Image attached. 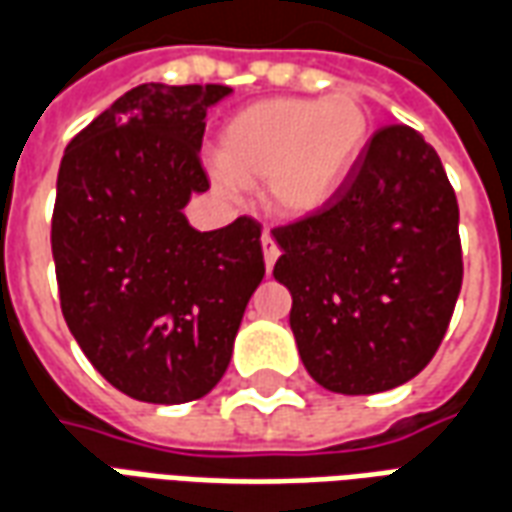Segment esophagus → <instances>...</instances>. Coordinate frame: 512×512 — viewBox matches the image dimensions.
Listing matches in <instances>:
<instances>
[{"label":"esophagus","mask_w":512,"mask_h":512,"mask_svg":"<svg viewBox=\"0 0 512 512\" xmlns=\"http://www.w3.org/2000/svg\"><path fill=\"white\" fill-rule=\"evenodd\" d=\"M260 244H263V257H266V271H271V268H274V263H277V257H279L277 241L271 238V233H263Z\"/></svg>","instance_id":"1"}]
</instances>
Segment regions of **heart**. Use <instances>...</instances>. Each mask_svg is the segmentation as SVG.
<instances>
[{"instance_id": "heart-1", "label": "heart", "mask_w": 512, "mask_h": 512, "mask_svg": "<svg viewBox=\"0 0 512 512\" xmlns=\"http://www.w3.org/2000/svg\"><path fill=\"white\" fill-rule=\"evenodd\" d=\"M370 139V112L356 93L266 98L227 120L213 183L224 194L263 180L268 211L307 219L343 189Z\"/></svg>"}]
</instances>
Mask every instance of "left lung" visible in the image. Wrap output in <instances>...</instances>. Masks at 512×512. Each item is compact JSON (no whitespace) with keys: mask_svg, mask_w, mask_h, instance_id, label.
Masks as SVG:
<instances>
[{"mask_svg":"<svg viewBox=\"0 0 512 512\" xmlns=\"http://www.w3.org/2000/svg\"><path fill=\"white\" fill-rule=\"evenodd\" d=\"M274 279L307 373L337 395H376L428 365L461 293L458 200L439 153L381 128L323 211L274 230Z\"/></svg>","mask_w":512,"mask_h":512,"instance_id":"obj_1","label":"left lung"}]
</instances>
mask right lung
I'll list each match as a JSON object with an SVG mask.
<instances>
[{
  "mask_svg": "<svg viewBox=\"0 0 512 512\" xmlns=\"http://www.w3.org/2000/svg\"><path fill=\"white\" fill-rule=\"evenodd\" d=\"M224 84H139L65 147L51 219L62 315L123 395L175 406L208 395L233 356L266 263L260 224L200 233V147Z\"/></svg>",
  "mask_w": 512,
  "mask_h": 512,
  "instance_id": "1",
  "label": "right lung"
}]
</instances>
